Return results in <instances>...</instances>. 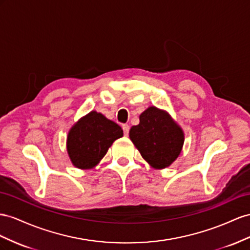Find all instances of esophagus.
I'll return each instance as SVG.
<instances>
[{"label":"esophagus","instance_id":"esophagus-1","mask_svg":"<svg viewBox=\"0 0 250 250\" xmlns=\"http://www.w3.org/2000/svg\"><path fill=\"white\" fill-rule=\"evenodd\" d=\"M123 130H124L125 136H127V135H129V132H130V125H123Z\"/></svg>","mask_w":250,"mask_h":250}]
</instances>
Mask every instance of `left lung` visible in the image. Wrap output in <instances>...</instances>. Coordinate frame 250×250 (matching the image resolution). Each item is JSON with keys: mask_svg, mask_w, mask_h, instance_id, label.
<instances>
[{"mask_svg": "<svg viewBox=\"0 0 250 250\" xmlns=\"http://www.w3.org/2000/svg\"><path fill=\"white\" fill-rule=\"evenodd\" d=\"M139 125L130 130V139L149 166L169 167L180 155L184 142L181 127L168 113L149 106L139 116Z\"/></svg>", "mask_w": 250, "mask_h": 250, "instance_id": "obj_1", "label": "left lung"}]
</instances>
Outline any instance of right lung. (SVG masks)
I'll return each instance as SVG.
<instances>
[{
  "instance_id": "add662e5",
  "label": "right lung",
  "mask_w": 250,
  "mask_h": 250,
  "mask_svg": "<svg viewBox=\"0 0 250 250\" xmlns=\"http://www.w3.org/2000/svg\"><path fill=\"white\" fill-rule=\"evenodd\" d=\"M124 131L103 114L92 111L71 127L67 138V151L73 166L87 169L97 166Z\"/></svg>"
}]
</instances>
